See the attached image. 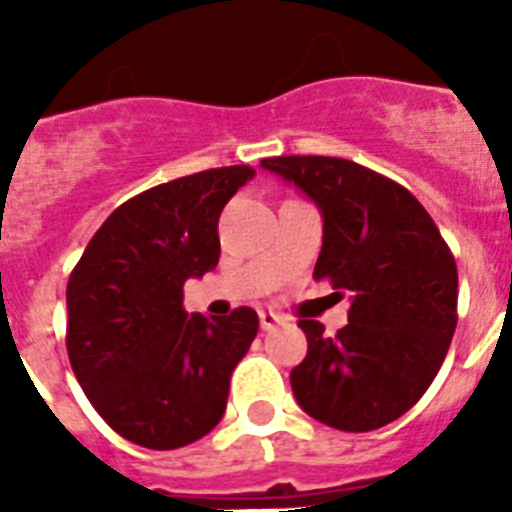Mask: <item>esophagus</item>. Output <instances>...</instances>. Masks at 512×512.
<instances>
[{
    "label": "esophagus",
    "mask_w": 512,
    "mask_h": 512,
    "mask_svg": "<svg viewBox=\"0 0 512 512\" xmlns=\"http://www.w3.org/2000/svg\"><path fill=\"white\" fill-rule=\"evenodd\" d=\"M279 324H284V316H279V313L273 311H260V327H263L265 332H271V329L279 327Z\"/></svg>",
    "instance_id": "34e87169"
}]
</instances>
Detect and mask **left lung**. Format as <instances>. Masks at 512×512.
<instances>
[{
  "label": "left lung",
  "mask_w": 512,
  "mask_h": 512,
  "mask_svg": "<svg viewBox=\"0 0 512 512\" xmlns=\"http://www.w3.org/2000/svg\"><path fill=\"white\" fill-rule=\"evenodd\" d=\"M260 167L295 183L324 217L313 279L348 295L335 337L300 319L308 356L289 374L313 420L366 433L409 412L436 380L457 327V265L404 185L335 156H276Z\"/></svg>",
  "instance_id": "left-lung-1"
}]
</instances>
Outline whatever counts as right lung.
I'll return each instance as SVG.
<instances>
[{
	"label": "right lung",
	"instance_id": "right-lung-1",
	"mask_svg": "<svg viewBox=\"0 0 512 512\" xmlns=\"http://www.w3.org/2000/svg\"><path fill=\"white\" fill-rule=\"evenodd\" d=\"M255 177L247 164L156 185L116 207L66 287V348L98 414L132 444L180 449L223 420L257 313L188 316L183 284L220 260L217 220Z\"/></svg>",
	"mask_w": 512,
	"mask_h": 512
}]
</instances>
